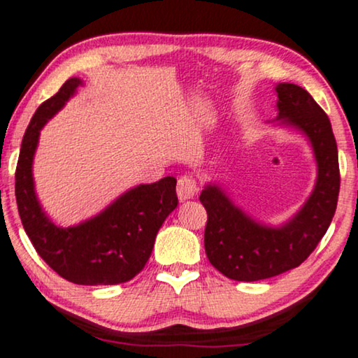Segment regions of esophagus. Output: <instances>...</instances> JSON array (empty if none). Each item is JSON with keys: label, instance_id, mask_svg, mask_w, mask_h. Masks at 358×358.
Listing matches in <instances>:
<instances>
[{"label": "esophagus", "instance_id": "obj_1", "mask_svg": "<svg viewBox=\"0 0 358 358\" xmlns=\"http://www.w3.org/2000/svg\"><path fill=\"white\" fill-rule=\"evenodd\" d=\"M178 197L180 202L189 201V199H194L197 194V180L194 179V176L185 174L178 180Z\"/></svg>", "mask_w": 358, "mask_h": 358}]
</instances>
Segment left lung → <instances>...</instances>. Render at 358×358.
I'll list each match as a JSON object with an SVG mask.
<instances>
[{
  "mask_svg": "<svg viewBox=\"0 0 358 358\" xmlns=\"http://www.w3.org/2000/svg\"><path fill=\"white\" fill-rule=\"evenodd\" d=\"M278 117L273 124L294 128L313 148L317 178L313 192L289 220L273 227L235 206L220 184L208 182L199 201L207 210L203 234L212 266L235 281L266 280L298 268L326 235L337 208L341 174L331 122L308 90L278 83Z\"/></svg>",
  "mask_w": 358,
  "mask_h": 358,
  "instance_id": "8db88e82",
  "label": "left lung"
}]
</instances>
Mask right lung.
Returning <instances> with one entry per match:
<instances>
[{
    "label": "right lung",
    "mask_w": 358,
    "mask_h": 358,
    "mask_svg": "<svg viewBox=\"0 0 358 358\" xmlns=\"http://www.w3.org/2000/svg\"><path fill=\"white\" fill-rule=\"evenodd\" d=\"M82 78L72 77L36 110L21 143L16 168V202L31 243L64 280L99 286L127 282L145 268L166 217L178 207L174 178L139 184L95 217L72 227L55 225L36 196L32 161L41 129L64 108Z\"/></svg>",
    "instance_id": "obj_1"
}]
</instances>
